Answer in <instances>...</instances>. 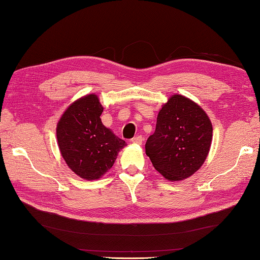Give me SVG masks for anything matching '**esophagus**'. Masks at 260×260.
<instances>
[{"instance_id": "34e87169", "label": "esophagus", "mask_w": 260, "mask_h": 260, "mask_svg": "<svg viewBox=\"0 0 260 260\" xmlns=\"http://www.w3.org/2000/svg\"><path fill=\"white\" fill-rule=\"evenodd\" d=\"M142 142H143V139H142L141 135H137V136H135V137H133V139H132V143H134V144L141 145Z\"/></svg>"}]
</instances>
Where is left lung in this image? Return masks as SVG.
<instances>
[{
	"label": "left lung",
	"mask_w": 260,
	"mask_h": 260,
	"mask_svg": "<svg viewBox=\"0 0 260 260\" xmlns=\"http://www.w3.org/2000/svg\"><path fill=\"white\" fill-rule=\"evenodd\" d=\"M211 141L212 124L206 112L191 99L173 95L158 112L145 152L165 179L180 181L202 167Z\"/></svg>",
	"instance_id": "1"
}]
</instances>
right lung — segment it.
<instances>
[{
    "mask_svg": "<svg viewBox=\"0 0 260 260\" xmlns=\"http://www.w3.org/2000/svg\"><path fill=\"white\" fill-rule=\"evenodd\" d=\"M103 106L95 93L79 98L66 109L57 125L63 159L85 180H97L113 167L126 143L102 123Z\"/></svg>",
    "mask_w": 260,
    "mask_h": 260,
    "instance_id": "obj_1",
    "label": "right lung"
}]
</instances>
